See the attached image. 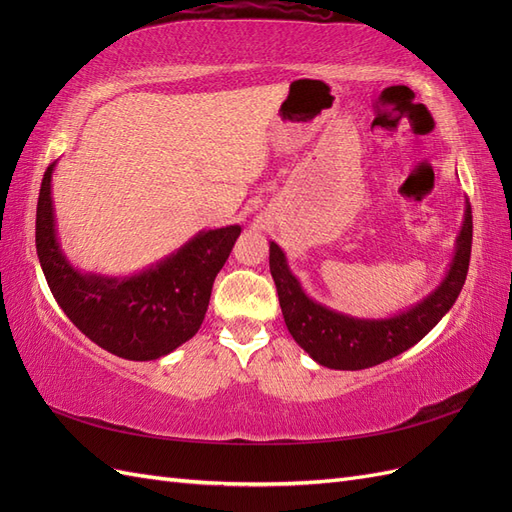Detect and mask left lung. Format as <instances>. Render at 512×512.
<instances>
[{"instance_id":"left-lung-1","label":"left lung","mask_w":512,"mask_h":512,"mask_svg":"<svg viewBox=\"0 0 512 512\" xmlns=\"http://www.w3.org/2000/svg\"><path fill=\"white\" fill-rule=\"evenodd\" d=\"M472 252V207L457 237L455 258L442 284L429 297L391 318L367 320L339 314L312 301L288 269L280 245H269V267L290 335L312 359L329 369H367L393 359L436 327L466 284Z\"/></svg>"}]
</instances>
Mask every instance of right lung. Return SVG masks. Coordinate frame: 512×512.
I'll return each mask as SVG.
<instances>
[{"mask_svg":"<svg viewBox=\"0 0 512 512\" xmlns=\"http://www.w3.org/2000/svg\"><path fill=\"white\" fill-rule=\"evenodd\" d=\"M55 162L46 168L36 211V250L55 301L91 342L130 361H153L196 335L215 275L241 226L203 230L175 254L130 277L81 273L57 241L51 198Z\"/></svg>","mask_w":512,"mask_h":512,"instance_id":"obj_1","label":"right lung"}]
</instances>
